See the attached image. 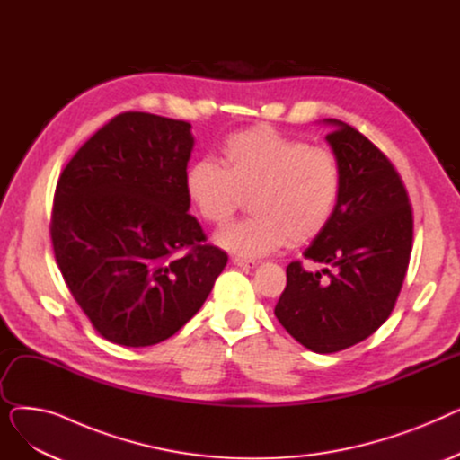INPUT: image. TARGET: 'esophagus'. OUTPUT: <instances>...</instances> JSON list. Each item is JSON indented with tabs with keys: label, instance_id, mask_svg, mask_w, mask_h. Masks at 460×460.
I'll list each match as a JSON object with an SVG mask.
<instances>
[{
	"label": "esophagus",
	"instance_id": "34e87169",
	"mask_svg": "<svg viewBox=\"0 0 460 460\" xmlns=\"http://www.w3.org/2000/svg\"><path fill=\"white\" fill-rule=\"evenodd\" d=\"M233 262L236 264V267H244V269H253V267H257V261L246 259V257H243V255H234V257H233Z\"/></svg>",
	"mask_w": 460,
	"mask_h": 460
}]
</instances>
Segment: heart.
<instances>
[{"label":"heart","mask_w":460,"mask_h":460,"mask_svg":"<svg viewBox=\"0 0 460 460\" xmlns=\"http://www.w3.org/2000/svg\"><path fill=\"white\" fill-rule=\"evenodd\" d=\"M341 188V162L332 151L270 127L229 136L222 145V165L205 158L186 173L188 198L212 226H226L250 196L253 214L216 236L217 244L246 257L321 234Z\"/></svg>","instance_id":"b5f03b06"}]
</instances>
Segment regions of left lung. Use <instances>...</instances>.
I'll list each match as a JSON object with an SVG mask.
<instances>
[{"mask_svg": "<svg viewBox=\"0 0 460 460\" xmlns=\"http://www.w3.org/2000/svg\"><path fill=\"white\" fill-rule=\"evenodd\" d=\"M328 123L343 188L332 220L304 252L326 269L313 274L293 261L274 309L281 326L319 354L364 341L392 315L414 236L412 207L392 160L354 127Z\"/></svg>", "mask_w": 460, "mask_h": 460, "instance_id": "obj_1", "label": "left lung"}]
</instances>
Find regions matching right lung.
Instances as JSON below:
<instances>
[{
    "label": "right lung",
    "instance_id": "right-lung-1",
    "mask_svg": "<svg viewBox=\"0 0 460 460\" xmlns=\"http://www.w3.org/2000/svg\"><path fill=\"white\" fill-rule=\"evenodd\" d=\"M190 128L145 111L119 113L58 181V267L93 328L115 345L151 347L177 333L227 264L188 214Z\"/></svg>",
    "mask_w": 460,
    "mask_h": 460
}]
</instances>
